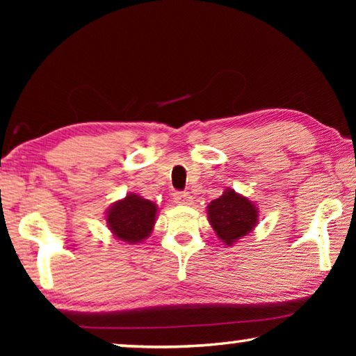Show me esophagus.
Masks as SVG:
<instances>
[{"instance_id": "34e87169", "label": "esophagus", "mask_w": 356, "mask_h": 356, "mask_svg": "<svg viewBox=\"0 0 356 356\" xmlns=\"http://www.w3.org/2000/svg\"><path fill=\"white\" fill-rule=\"evenodd\" d=\"M174 201L177 204H182V206H190L193 202V197L188 191H177L174 193Z\"/></svg>"}]
</instances>
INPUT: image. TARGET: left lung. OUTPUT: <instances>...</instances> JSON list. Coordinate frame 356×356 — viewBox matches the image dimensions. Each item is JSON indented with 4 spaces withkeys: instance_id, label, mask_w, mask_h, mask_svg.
<instances>
[{
    "instance_id": "8db88e82",
    "label": "left lung",
    "mask_w": 356,
    "mask_h": 356,
    "mask_svg": "<svg viewBox=\"0 0 356 356\" xmlns=\"http://www.w3.org/2000/svg\"><path fill=\"white\" fill-rule=\"evenodd\" d=\"M207 216L218 238L234 245L254 229L259 212L254 204L234 190H226L207 207Z\"/></svg>"
}]
</instances>
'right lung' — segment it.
I'll return each mask as SVG.
<instances>
[{"label":"right lung","mask_w":356,"mask_h":356,"mask_svg":"<svg viewBox=\"0 0 356 356\" xmlns=\"http://www.w3.org/2000/svg\"><path fill=\"white\" fill-rule=\"evenodd\" d=\"M156 206L138 195H127L114 202L106 212V222L114 237L127 243H140L152 232Z\"/></svg>","instance_id":"obj_1"}]
</instances>
